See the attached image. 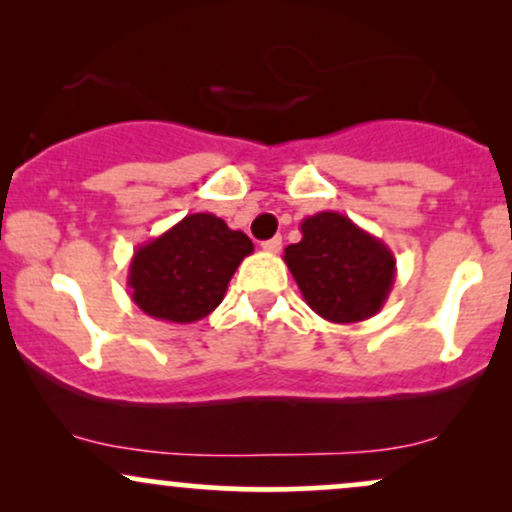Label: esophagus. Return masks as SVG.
<instances>
[{
  "instance_id": "esophagus-1",
  "label": "esophagus",
  "mask_w": 512,
  "mask_h": 512,
  "mask_svg": "<svg viewBox=\"0 0 512 512\" xmlns=\"http://www.w3.org/2000/svg\"><path fill=\"white\" fill-rule=\"evenodd\" d=\"M262 250H264V252H272V255H274V252H279V250H281V238L276 236V238H272V240H264Z\"/></svg>"
}]
</instances>
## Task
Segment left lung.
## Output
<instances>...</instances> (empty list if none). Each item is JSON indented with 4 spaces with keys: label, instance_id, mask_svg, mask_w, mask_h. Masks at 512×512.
Wrapping results in <instances>:
<instances>
[{
    "label": "left lung",
    "instance_id": "left-lung-1",
    "mask_svg": "<svg viewBox=\"0 0 512 512\" xmlns=\"http://www.w3.org/2000/svg\"><path fill=\"white\" fill-rule=\"evenodd\" d=\"M301 233V243L284 250V262L317 315L351 325L383 310L397 276L383 240L337 211L303 219Z\"/></svg>",
    "mask_w": 512,
    "mask_h": 512
}]
</instances>
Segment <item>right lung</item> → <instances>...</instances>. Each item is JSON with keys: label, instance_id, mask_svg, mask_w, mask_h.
Masks as SVG:
<instances>
[{"label": "right lung", "instance_id": "add662e5", "mask_svg": "<svg viewBox=\"0 0 512 512\" xmlns=\"http://www.w3.org/2000/svg\"><path fill=\"white\" fill-rule=\"evenodd\" d=\"M255 245L209 211L187 214L158 238L139 245L127 286L137 308L154 320L190 325L219 308L238 264Z\"/></svg>", "mask_w": 512, "mask_h": 512}]
</instances>
